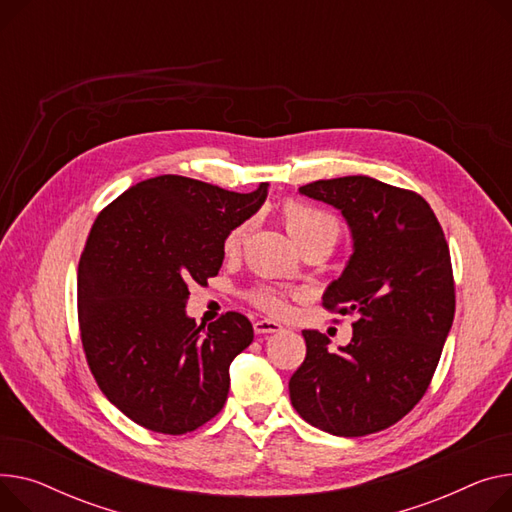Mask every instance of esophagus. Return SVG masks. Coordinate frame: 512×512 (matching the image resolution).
I'll list each match as a JSON object with an SVG mask.
<instances>
[{
	"instance_id": "1",
	"label": "esophagus",
	"mask_w": 512,
	"mask_h": 512,
	"mask_svg": "<svg viewBox=\"0 0 512 512\" xmlns=\"http://www.w3.org/2000/svg\"><path fill=\"white\" fill-rule=\"evenodd\" d=\"M253 329H255V333L265 335V333H276V331H280L282 325L276 323V321H271V319H259V321L253 323Z\"/></svg>"
}]
</instances>
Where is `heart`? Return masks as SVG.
Wrapping results in <instances>:
<instances>
[{
    "mask_svg": "<svg viewBox=\"0 0 512 512\" xmlns=\"http://www.w3.org/2000/svg\"><path fill=\"white\" fill-rule=\"evenodd\" d=\"M282 218L286 222V228L296 238V243L300 247H304L311 241H329L331 245H335L339 236L337 222L329 214L311 206V203H304L298 199H286L282 203ZM247 230H249V222L232 226L224 236L222 251L226 255H234L238 247H241ZM290 296H294V292H288L284 288L271 286V284H257L245 292V298L255 306V309L269 315L286 313Z\"/></svg>",
    "mask_w": 512,
    "mask_h": 512,
    "instance_id": "obj_1",
    "label": "heart"
}]
</instances>
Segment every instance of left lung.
<instances>
[{
  "instance_id": "left-lung-1",
  "label": "left lung",
  "mask_w": 512,
  "mask_h": 512,
  "mask_svg": "<svg viewBox=\"0 0 512 512\" xmlns=\"http://www.w3.org/2000/svg\"><path fill=\"white\" fill-rule=\"evenodd\" d=\"M298 191L342 210L352 228L354 255L323 306L356 321L342 352H329L323 333L302 331L306 356L288 383L290 401L302 420L329 434L381 432L424 397L453 325L445 232L422 195L370 177Z\"/></svg>"
}]
</instances>
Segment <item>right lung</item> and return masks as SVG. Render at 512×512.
<instances>
[{
    "instance_id": "right-lung-1",
    "label": "right lung",
    "mask_w": 512,
    "mask_h": 512,
    "mask_svg": "<svg viewBox=\"0 0 512 512\" xmlns=\"http://www.w3.org/2000/svg\"><path fill=\"white\" fill-rule=\"evenodd\" d=\"M265 195L267 183L234 193L162 175L96 216L78 265L82 348L100 391L135 424L179 436L224 407L230 362L253 325L236 311L197 325L185 315L189 284L218 276L226 232Z\"/></svg>"
}]
</instances>
